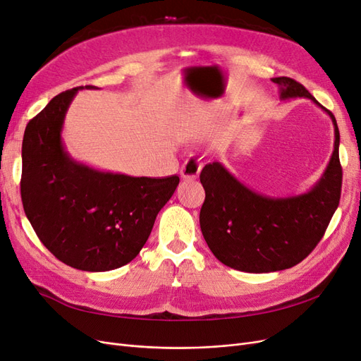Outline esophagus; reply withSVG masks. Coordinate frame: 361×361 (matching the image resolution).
I'll return each instance as SVG.
<instances>
[{"mask_svg":"<svg viewBox=\"0 0 361 361\" xmlns=\"http://www.w3.org/2000/svg\"><path fill=\"white\" fill-rule=\"evenodd\" d=\"M202 170V162L197 158H188L183 162L180 169V176L183 179H195L200 174Z\"/></svg>","mask_w":361,"mask_h":361,"instance_id":"34e87169","label":"esophagus"}]
</instances>
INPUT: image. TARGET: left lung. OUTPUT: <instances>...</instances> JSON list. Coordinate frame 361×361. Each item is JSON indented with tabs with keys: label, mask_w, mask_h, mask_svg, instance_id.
<instances>
[{
	"label": "left lung",
	"mask_w": 361,
	"mask_h": 361,
	"mask_svg": "<svg viewBox=\"0 0 361 361\" xmlns=\"http://www.w3.org/2000/svg\"><path fill=\"white\" fill-rule=\"evenodd\" d=\"M280 99L309 97L334 125V150L322 178L300 195L272 199L239 182L220 162L206 164L200 173L204 202L200 228L207 247L221 264L245 272H274L292 268L319 244L336 212L342 191L338 161L341 134L331 111L302 84L288 76L272 78Z\"/></svg>",
	"instance_id": "obj_1"
}]
</instances>
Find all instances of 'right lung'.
I'll list each match as a JSON object with an SVG mask.
<instances>
[{"mask_svg": "<svg viewBox=\"0 0 361 361\" xmlns=\"http://www.w3.org/2000/svg\"><path fill=\"white\" fill-rule=\"evenodd\" d=\"M81 89L52 97L28 122L20 197L28 221L54 256L72 268L99 272L123 267L140 253L179 176L133 178L73 161L63 147L61 128Z\"/></svg>", "mask_w": 361, "mask_h": 361, "instance_id": "obj_1", "label": "right lung"}]
</instances>
